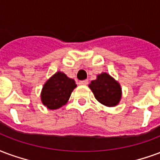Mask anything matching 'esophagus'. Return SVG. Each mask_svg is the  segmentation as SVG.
Listing matches in <instances>:
<instances>
[{"label": "esophagus", "instance_id": "34e87169", "mask_svg": "<svg viewBox=\"0 0 160 160\" xmlns=\"http://www.w3.org/2000/svg\"><path fill=\"white\" fill-rule=\"evenodd\" d=\"M79 85H87L88 83V80H83V81H80L78 82Z\"/></svg>", "mask_w": 160, "mask_h": 160}]
</instances>
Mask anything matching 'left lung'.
Segmentation results:
<instances>
[{"label":"left lung","instance_id":"left-lung-1","mask_svg":"<svg viewBox=\"0 0 160 160\" xmlns=\"http://www.w3.org/2000/svg\"><path fill=\"white\" fill-rule=\"evenodd\" d=\"M94 97L106 107H116L122 97V88L119 82L107 72L98 74L95 80L88 84Z\"/></svg>","mask_w":160,"mask_h":160}]
</instances>
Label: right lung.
<instances>
[{
    "mask_svg": "<svg viewBox=\"0 0 160 160\" xmlns=\"http://www.w3.org/2000/svg\"><path fill=\"white\" fill-rule=\"evenodd\" d=\"M75 80L62 72H57L44 83L41 92V101L48 109H59L67 103L73 89Z\"/></svg>",
    "mask_w": 160,
    "mask_h": 160,
    "instance_id": "right-lung-1",
    "label": "right lung"
}]
</instances>
